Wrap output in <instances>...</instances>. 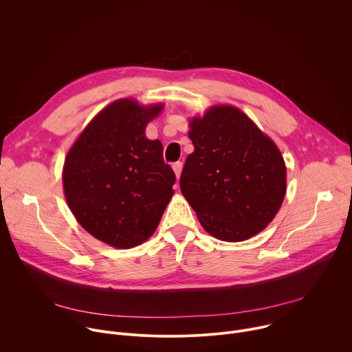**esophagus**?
Masks as SVG:
<instances>
[{
	"label": "esophagus",
	"mask_w": 352,
	"mask_h": 352,
	"mask_svg": "<svg viewBox=\"0 0 352 352\" xmlns=\"http://www.w3.org/2000/svg\"><path fill=\"white\" fill-rule=\"evenodd\" d=\"M173 170H174V173H175L177 181H178L179 177H181V173H182V163H181V162H177V163L173 166Z\"/></svg>",
	"instance_id": "obj_1"
}]
</instances>
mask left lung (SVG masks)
<instances>
[{
	"mask_svg": "<svg viewBox=\"0 0 352 352\" xmlns=\"http://www.w3.org/2000/svg\"><path fill=\"white\" fill-rule=\"evenodd\" d=\"M195 147L179 186L202 227L226 242L263 231L278 213L287 192V167L277 144L242 110L208 109L189 120Z\"/></svg>",
	"mask_w": 352,
	"mask_h": 352,
	"instance_id": "8db88e82",
	"label": "left lung"
}]
</instances>
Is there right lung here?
Returning a JSON list of instances; mask_svg holds the SVG:
<instances>
[{
	"instance_id": "obj_1",
	"label": "right lung",
	"mask_w": 352,
	"mask_h": 352,
	"mask_svg": "<svg viewBox=\"0 0 352 352\" xmlns=\"http://www.w3.org/2000/svg\"><path fill=\"white\" fill-rule=\"evenodd\" d=\"M163 109L118 98L93 117L65 156L68 208L91 236L113 248L131 249L152 236L174 195L163 144L144 133Z\"/></svg>"
}]
</instances>
